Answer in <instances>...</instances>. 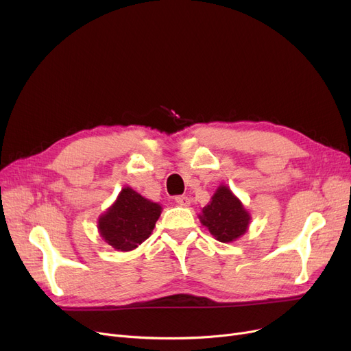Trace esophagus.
I'll return each instance as SVG.
<instances>
[{"label": "esophagus", "mask_w": 351, "mask_h": 351, "mask_svg": "<svg viewBox=\"0 0 351 351\" xmlns=\"http://www.w3.org/2000/svg\"><path fill=\"white\" fill-rule=\"evenodd\" d=\"M175 201L180 206H189V204H191V199H189L186 195H178V196H175Z\"/></svg>", "instance_id": "1"}]
</instances>
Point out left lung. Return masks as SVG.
I'll return each instance as SVG.
<instances>
[{
  "instance_id": "obj_1",
  "label": "left lung",
  "mask_w": 351,
  "mask_h": 351,
  "mask_svg": "<svg viewBox=\"0 0 351 351\" xmlns=\"http://www.w3.org/2000/svg\"><path fill=\"white\" fill-rule=\"evenodd\" d=\"M202 223L221 242H231L245 234L250 215L226 186H219L202 209Z\"/></svg>"
}]
</instances>
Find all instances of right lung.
<instances>
[{"label":"right lung","mask_w":351,"mask_h":351,"mask_svg":"<svg viewBox=\"0 0 351 351\" xmlns=\"http://www.w3.org/2000/svg\"><path fill=\"white\" fill-rule=\"evenodd\" d=\"M160 209L133 189H121L117 201L99 219L100 234L114 250L130 251L154 231Z\"/></svg>","instance_id":"1"}]
</instances>
